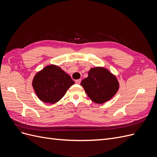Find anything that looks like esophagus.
Instances as JSON below:
<instances>
[{"label":"esophagus","instance_id":"1","mask_svg":"<svg viewBox=\"0 0 157 157\" xmlns=\"http://www.w3.org/2000/svg\"><path fill=\"white\" fill-rule=\"evenodd\" d=\"M80 82H81V79H78V80H76V83L78 84H79L80 83Z\"/></svg>","mask_w":157,"mask_h":157}]
</instances>
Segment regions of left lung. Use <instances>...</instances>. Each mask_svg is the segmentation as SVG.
I'll use <instances>...</instances> for the list:
<instances>
[{"mask_svg": "<svg viewBox=\"0 0 157 157\" xmlns=\"http://www.w3.org/2000/svg\"><path fill=\"white\" fill-rule=\"evenodd\" d=\"M80 84L92 100L102 104L111 99L119 88V83L115 75L105 68H91L88 77L82 80Z\"/></svg>", "mask_w": 157, "mask_h": 157, "instance_id": "obj_1", "label": "left lung"}]
</instances>
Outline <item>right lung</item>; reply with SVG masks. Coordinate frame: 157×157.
<instances>
[{"mask_svg":"<svg viewBox=\"0 0 157 157\" xmlns=\"http://www.w3.org/2000/svg\"><path fill=\"white\" fill-rule=\"evenodd\" d=\"M75 82L61 67L50 65L38 72L33 78L32 85L42 101L55 103L62 98Z\"/></svg>","mask_w":157,"mask_h":157,"instance_id":"add662e5","label":"right lung"}]
</instances>
